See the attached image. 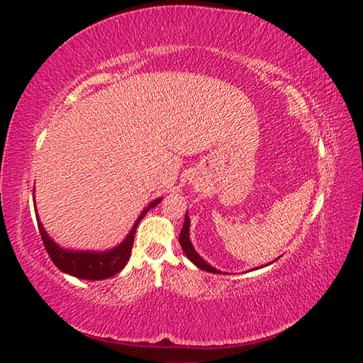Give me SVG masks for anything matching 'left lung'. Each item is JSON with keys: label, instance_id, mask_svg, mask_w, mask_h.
Masks as SVG:
<instances>
[{"label": "left lung", "instance_id": "left-lung-1", "mask_svg": "<svg viewBox=\"0 0 363 363\" xmlns=\"http://www.w3.org/2000/svg\"><path fill=\"white\" fill-rule=\"evenodd\" d=\"M189 227H191V219L188 216V212H186V215H184V224H183V228H182V232H180V238H179V242L182 245V250L184 251L186 257H188L195 267H199L203 271L212 272V274H221V271H218L216 268L208 265V263L199 255V252H196V250L194 248V245L191 242V238H189ZM268 265H269V263H268ZM263 267H267V265H263Z\"/></svg>", "mask_w": 363, "mask_h": 363}]
</instances>
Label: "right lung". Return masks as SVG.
<instances>
[{"label":"right lung","mask_w":363,"mask_h":363,"mask_svg":"<svg viewBox=\"0 0 363 363\" xmlns=\"http://www.w3.org/2000/svg\"><path fill=\"white\" fill-rule=\"evenodd\" d=\"M33 201H35V189H33ZM160 201L162 199L152 200L144 211L140 212V215L138 216L128 235L123 239V242H119L116 247L111 250H104V251L71 250V248L60 247L56 240L47 233V230L43 228L38 211L35 212H36L42 242L45 245V250L50 255L51 260L54 262V265H56L62 272L69 274V276H74L82 280L94 281V280H104V279L112 277L125 267V263L128 262L131 255V248H133L138 224L140 223V219L145 216V213L150 211V208L156 207Z\"/></svg>","instance_id":"right-lung-1"}]
</instances>
